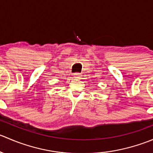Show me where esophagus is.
<instances>
[{"label":"esophagus","instance_id":"34e87169","mask_svg":"<svg viewBox=\"0 0 153 153\" xmlns=\"http://www.w3.org/2000/svg\"><path fill=\"white\" fill-rule=\"evenodd\" d=\"M80 77H81V74H80V73H75V74H74V78H80Z\"/></svg>","mask_w":153,"mask_h":153}]
</instances>
